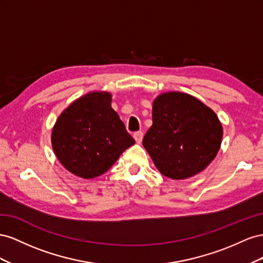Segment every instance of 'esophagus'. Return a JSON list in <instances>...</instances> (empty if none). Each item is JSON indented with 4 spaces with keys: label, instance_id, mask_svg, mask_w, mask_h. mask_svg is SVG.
<instances>
[{
    "label": "esophagus",
    "instance_id": "obj_1",
    "mask_svg": "<svg viewBox=\"0 0 263 263\" xmlns=\"http://www.w3.org/2000/svg\"><path fill=\"white\" fill-rule=\"evenodd\" d=\"M133 138H134V140H136V142L138 144H140L141 142H142V140H143V132H136L133 134Z\"/></svg>",
    "mask_w": 263,
    "mask_h": 263
}]
</instances>
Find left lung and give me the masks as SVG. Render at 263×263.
Segmentation results:
<instances>
[{"mask_svg":"<svg viewBox=\"0 0 263 263\" xmlns=\"http://www.w3.org/2000/svg\"><path fill=\"white\" fill-rule=\"evenodd\" d=\"M152 121L142 144L164 176L175 181L193 177L219 151L221 122L194 96L181 91L159 95L152 104Z\"/></svg>","mask_w":263,"mask_h":263,"instance_id":"obj_1","label":"left lung"}]
</instances>
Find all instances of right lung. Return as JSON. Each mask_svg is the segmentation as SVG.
Returning <instances> with one entry per match:
<instances>
[{
	"label": "right lung",
	"mask_w": 263,
	"mask_h": 263,
	"mask_svg": "<svg viewBox=\"0 0 263 263\" xmlns=\"http://www.w3.org/2000/svg\"><path fill=\"white\" fill-rule=\"evenodd\" d=\"M112 95L91 91L72 101L51 130V146L71 174L85 179L102 175L136 141L111 107Z\"/></svg>",
	"instance_id": "right-lung-1"
}]
</instances>
